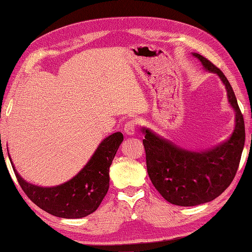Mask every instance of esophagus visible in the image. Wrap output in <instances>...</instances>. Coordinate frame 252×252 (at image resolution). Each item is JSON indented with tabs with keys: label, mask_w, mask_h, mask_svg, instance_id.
<instances>
[{
	"label": "esophagus",
	"mask_w": 252,
	"mask_h": 252,
	"mask_svg": "<svg viewBox=\"0 0 252 252\" xmlns=\"http://www.w3.org/2000/svg\"><path fill=\"white\" fill-rule=\"evenodd\" d=\"M136 126H137V121L134 120V119L126 121V126H125L126 134H127V135H133V134H134L135 130H136Z\"/></svg>",
	"instance_id": "1"
}]
</instances>
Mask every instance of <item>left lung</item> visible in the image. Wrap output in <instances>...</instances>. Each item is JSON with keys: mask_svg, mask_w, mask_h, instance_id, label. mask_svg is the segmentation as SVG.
Wrapping results in <instances>:
<instances>
[{"mask_svg": "<svg viewBox=\"0 0 252 252\" xmlns=\"http://www.w3.org/2000/svg\"><path fill=\"white\" fill-rule=\"evenodd\" d=\"M192 55L207 70L220 77L236 115L231 137L221 145L202 153L184 151L148 129H142L145 134L143 145L149 179L165 200L183 207L201 205L220 196L236 175L245 145L244 117L232 85L220 69L206 57L197 53Z\"/></svg>", "mask_w": 252, "mask_h": 252, "instance_id": "8db88e82", "label": "left lung"}]
</instances>
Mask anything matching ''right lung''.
Instances as JSON below:
<instances>
[{
    "instance_id": "add662e5",
    "label": "right lung",
    "mask_w": 252,
    "mask_h": 252,
    "mask_svg": "<svg viewBox=\"0 0 252 252\" xmlns=\"http://www.w3.org/2000/svg\"><path fill=\"white\" fill-rule=\"evenodd\" d=\"M122 141L121 132L106 137L87 165L73 179L55 187L29 184L17 173L14 165L13 170L21 189L42 210L58 218H84L98 208L108 191L109 167Z\"/></svg>"
}]
</instances>
